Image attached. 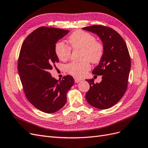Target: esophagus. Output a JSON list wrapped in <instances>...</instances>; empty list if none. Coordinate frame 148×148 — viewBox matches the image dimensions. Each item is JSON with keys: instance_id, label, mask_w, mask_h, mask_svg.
Listing matches in <instances>:
<instances>
[{"instance_id": "1", "label": "esophagus", "mask_w": 148, "mask_h": 148, "mask_svg": "<svg viewBox=\"0 0 148 148\" xmlns=\"http://www.w3.org/2000/svg\"><path fill=\"white\" fill-rule=\"evenodd\" d=\"M81 80H82V79H78V78H75V82L76 83H78L80 82V81H81Z\"/></svg>"}]
</instances>
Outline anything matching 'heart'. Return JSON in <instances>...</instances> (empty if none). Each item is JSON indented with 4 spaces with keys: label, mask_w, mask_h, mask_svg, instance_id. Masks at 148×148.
I'll return each instance as SVG.
<instances>
[{
    "label": "heart",
    "mask_w": 148,
    "mask_h": 148,
    "mask_svg": "<svg viewBox=\"0 0 148 148\" xmlns=\"http://www.w3.org/2000/svg\"><path fill=\"white\" fill-rule=\"evenodd\" d=\"M67 42L70 48L82 51L81 59L83 61L79 63H70L66 65L65 70L75 77H83L90 68L89 60L92 63L97 64L102 58L104 53L103 44L97 41L92 34L81 30H76L71 34ZM70 48L62 42L56 44L55 53L60 60L66 61L70 59Z\"/></svg>",
    "instance_id": "obj_1"
}]
</instances>
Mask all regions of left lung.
<instances>
[{
	"mask_svg": "<svg viewBox=\"0 0 148 148\" xmlns=\"http://www.w3.org/2000/svg\"><path fill=\"white\" fill-rule=\"evenodd\" d=\"M83 29L96 34L104 46L103 57L92 72L102 75V80L95 84L94 79H86L90 89L85 97L95 108L108 109L118 102L127 90L131 67L129 50L124 39L113 29L94 25Z\"/></svg>",
	"mask_w": 148,
	"mask_h": 148,
	"instance_id": "obj_1",
	"label": "left lung"
}]
</instances>
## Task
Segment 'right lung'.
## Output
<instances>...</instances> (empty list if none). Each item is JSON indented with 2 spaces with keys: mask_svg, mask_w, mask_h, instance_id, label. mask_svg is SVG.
Instances as JSON below:
<instances>
[{
  "mask_svg": "<svg viewBox=\"0 0 148 148\" xmlns=\"http://www.w3.org/2000/svg\"><path fill=\"white\" fill-rule=\"evenodd\" d=\"M68 30L41 27L30 34L20 50L18 70L27 100L46 113L60 110L67 102V93L74 84L72 76L57 80L49 72L59 59L56 43Z\"/></svg>",
  "mask_w": 148,
  "mask_h": 148,
  "instance_id": "right-lung-1",
  "label": "right lung"
}]
</instances>
